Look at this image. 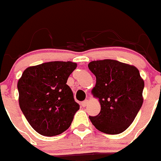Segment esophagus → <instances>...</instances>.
<instances>
[{
	"label": "esophagus",
	"instance_id": "1",
	"mask_svg": "<svg viewBox=\"0 0 161 161\" xmlns=\"http://www.w3.org/2000/svg\"><path fill=\"white\" fill-rule=\"evenodd\" d=\"M88 102H89V101H88V100H85V101H84V102H81L82 106H83V107H85V106H87Z\"/></svg>",
	"mask_w": 161,
	"mask_h": 161
}]
</instances>
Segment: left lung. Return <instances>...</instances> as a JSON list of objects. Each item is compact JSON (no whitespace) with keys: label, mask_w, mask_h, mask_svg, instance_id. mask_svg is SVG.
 Segmentation results:
<instances>
[{"label":"left lung","mask_w":161,"mask_h":161,"mask_svg":"<svg viewBox=\"0 0 161 161\" xmlns=\"http://www.w3.org/2000/svg\"><path fill=\"white\" fill-rule=\"evenodd\" d=\"M88 67L96 76L92 94L101 105L100 113L89 116L91 123L103 133H122L143 105L144 81L138 68L114 59L91 61Z\"/></svg>","instance_id":"left-lung-1"}]
</instances>
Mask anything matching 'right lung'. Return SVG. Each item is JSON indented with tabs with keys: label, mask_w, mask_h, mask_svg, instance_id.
I'll list each match as a JSON object with an SVG mask.
<instances>
[{
	"label": "right lung",
	"mask_w": 161,
	"mask_h": 161,
	"mask_svg": "<svg viewBox=\"0 0 161 161\" xmlns=\"http://www.w3.org/2000/svg\"><path fill=\"white\" fill-rule=\"evenodd\" d=\"M77 67L71 61H52L27 68L18 80V102L33 129L55 136L70 126L80 106L67 85Z\"/></svg>",
	"instance_id": "add662e5"
}]
</instances>
